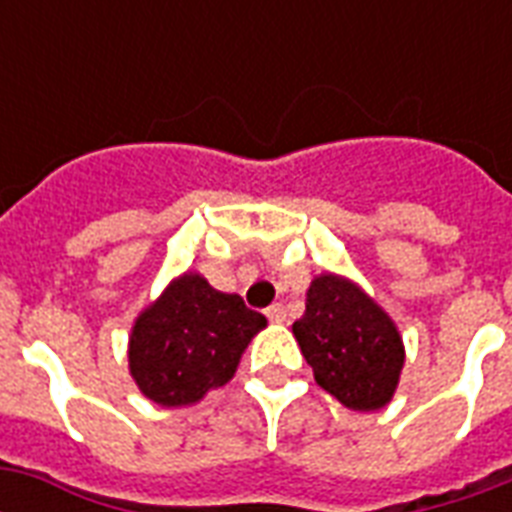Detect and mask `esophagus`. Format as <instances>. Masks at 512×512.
<instances>
[{"label":"esophagus","mask_w":512,"mask_h":512,"mask_svg":"<svg viewBox=\"0 0 512 512\" xmlns=\"http://www.w3.org/2000/svg\"><path fill=\"white\" fill-rule=\"evenodd\" d=\"M265 316H268V321H273V324H281V321H287V311H284V305L281 303H273L268 311H265Z\"/></svg>","instance_id":"34e87169"}]
</instances>
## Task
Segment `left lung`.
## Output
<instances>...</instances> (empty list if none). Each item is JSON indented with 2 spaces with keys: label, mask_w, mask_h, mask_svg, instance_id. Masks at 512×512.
<instances>
[{
  "label": "left lung",
  "mask_w": 512,
  "mask_h": 512,
  "mask_svg": "<svg viewBox=\"0 0 512 512\" xmlns=\"http://www.w3.org/2000/svg\"><path fill=\"white\" fill-rule=\"evenodd\" d=\"M321 388L356 412L382 409L404 366L396 324L348 279H313L303 319L292 324Z\"/></svg>",
  "instance_id": "1"
}]
</instances>
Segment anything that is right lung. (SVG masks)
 <instances>
[{"instance_id":"add662e5","label":"right lung","mask_w":512,"mask_h":512,"mask_svg":"<svg viewBox=\"0 0 512 512\" xmlns=\"http://www.w3.org/2000/svg\"><path fill=\"white\" fill-rule=\"evenodd\" d=\"M239 295L185 273L140 313L130 337V372L159 406H185L231 380L241 350L265 327Z\"/></svg>"}]
</instances>
